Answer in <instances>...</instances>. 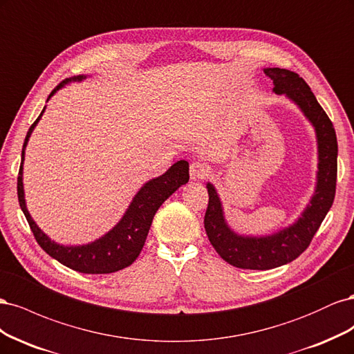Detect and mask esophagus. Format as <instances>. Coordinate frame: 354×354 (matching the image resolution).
<instances>
[{
  "label": "esophagus",
  "mask_w": 354,
  "mask_h": 354,
  "mask_svg": "<svg viewBox=\"0 0 354 354\" xmlns=\"http://www.w3.org/2000/svg\"><path fill=\"white\" fill-rule=\"evenodd\" d=\"M209 174V167L203 162H194L190 165V178L192 180H202L208 177Z\"/></svg>",
  "instance_id": "esophagus-1"
}]
</instances>
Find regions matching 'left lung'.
Returning a JSON list of instances; mask_svg holds the SVG:
<instances>
[{
    "label": "left lung",
    "instance_id": "8db88e82",
    "mask_svg": "<svg viewBox=\"0 0 354 354\" xmlns=\"http://www.w3.org/2000/svg\"><path fill=\"white\" fill-rule=\"evenodd\" d=\"M264 73L273 81L276 94H285L291 99L307 120L312 122L317 138V183L315 195L292 226L282 229L270 236H242L234 233L224 220L223 207L217 190L211 183L208 189V207L205 212V232L214 250L224 261L250 270H269L291 263L301 255L312 242L315 233L322 224L332 202L337 186V155L338 145L334 125L310 90L307 82L298 73L267 68Z\"/></svg>",
    "mask_w": 354,
    "mask_h": 354
}]
</instances>
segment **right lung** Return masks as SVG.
I'll return each mask as SVG.
<instances>
[{
    "label": "right lung",
    "mask_w": 354,
    "mask_h": 354,
    "mask_svg": "<svg viewBox=\"0 0 354 354\" xmlns=\"http://www.w3.org/2000/svg\"><path fill=\"white\" fill-rule=\"evenodd\" d=\"M85 77L80 75L72 80H65L53 90L48 99L63 85L71 81H81ZM47 99V100H48ZM46 108L42 109L37 121L30 125L26 134L24 149H22V162L19 168L17 177V198L20 208H22L25 217L29 223V227L34 233L38 245L44 250L50 257L69 267L72 270L87 274H104L122 270L125 267L134 263V260L140 254L143 245L146 242L149 229L153 220L155 212L162 203L174 194V192L186 185L189 181V162L187 160H178L167 171L165 174L156 178L149 180L147 183L137 192L130 207L125 211L124 217L116 226L102 236L87 245L81 246H63L53 242L47 234L42 232L37 223L32 220L30 214L25 203V192H24V160H25V147L28 145L29 137L41 120Z\"/></svg>",
    "instance_id": "right-lung-1"
}]
</instances>
